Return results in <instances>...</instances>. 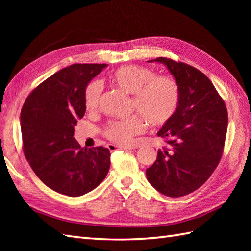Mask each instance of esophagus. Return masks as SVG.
<instances>
[{
    "mask_svg": "<svg viewBox=\"0 0 251 251\" xmlns=\"http://www.w3.org/2000/svg\"><path fill=\"white\" fill-rule=\"evenodd\" d=\"M138 148L137 146H115V145H108V149L110 151H115V150H130V149H136Z\"/></svg>",
    "mask_w": 251,
    "mask_h": 251,
    "instance_id": "esophagus-1",
    "label": "esophagus"
}]
</instances>
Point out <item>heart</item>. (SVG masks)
<instances>
[{
	"mask_svg": "<svg viewBox=\"0 0 251 251\" xmlns=\"http://www.w3.org/2000/svg\"><path fill=\"white\" fill-rule=\"evenodd\" d=\"M111 82L123 92L131 94L132 110L152 126H163L172 120L180 103V87L172 76L156 75L152 69L142 66H123L111 74ZM101 84L90 82L84 90L87 111L97 110ZM143 118V119H144ZM139 115L112 121L104 128V136L119 146H129L137 135L145 130V120Z\"/></svg>",
	"mask_w": 251,
	"mask_h": 251,
	"instance_id": "b5f03b06",
	"label": "heart"
}]
</instances>
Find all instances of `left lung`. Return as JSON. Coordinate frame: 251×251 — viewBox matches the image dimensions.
I'll return each instance as SVG.
<instances>
[{
	"instance_id": "8db88e82",
	"label": "left lung",
	"mask_w": 251,
	"mask_h": 251,
	"mask_svg": "<svg viewBox=\"0 0 251 251\" xmlns=\"http://www.w3.org/2000/svg\"><path fill=\"white\" fill-rule=\"evenodd\" d=\"M180 87V103L157 132L166 147L147 169L154 189L169 197L188 195L204 184L219 164L227 129L225 101L204 73L184 62L158 57Z\"/></svg>"
}]
</instances>
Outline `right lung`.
<instances>
[{
	"label": "right lung",
	"mask_w": 251,
	"mask_h": 251,
	"mask_svg": "<svg viewBox=\"0 0 251 251\" xmlns=\"http://www.w3.org/2000/svg\"><path fill=\"white\" fill-rule=\"evenodd\" d=\"M108 66L75 63L32 90L21 109L26 161L40 180L58 193L76 197L102 182L110 169L108 148H82L74 127L85 114L84 90Z\"/></svg>",
	"instance_id": "right-lung-1"
}]
</instances>
